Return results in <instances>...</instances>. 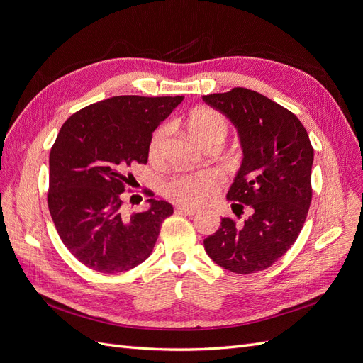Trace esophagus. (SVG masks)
Here are the masks:
<instances>
[{
    "mask_svg": "<svg viewBox=\"0 0 363 363\" xmlns=\"http://www.w3.org/2000/svg\"><path fill=\"white\" fill-rule=\"evenodd\" d=\"M175 213H180V215H188V216H192V215H195V213H199V211H196V208H192V207L177 206V207H175Z\"/></svg>",
    "mask_w": 363,
    "mask_h": 363,
    "instance_id": "1",
    "label": "esophagus"
}]
</instances>
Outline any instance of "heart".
I'll use <instances>...</instances> for the list:
<instances>
[{
  "label": "heart",
  "instance_id": "heart-1",
  "mask_svg": "<svg viewBox=\"0 0 363 363\" xmlns=\"http://www.w3.org/2000/svg\"><path fill=\"white\" fill-rule=\"evenodd\" d=\"M184 121L191 135L204 147L223 144L228 135V123L225 118L212 108H196L186 116ZM167 136L168 128L164 125L152 133L148 144V159L151 163L162 162ZM223 175L212 169L179 172L164 183L163 192L167 199L174 203L188 207H199L212 201L219 189L223 188Z\"/></svg>",
  "mask_w": 363,
  "mask_h": 363
}]
</instances>
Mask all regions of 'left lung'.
<instances>
[{
	"label": "left lung",
	"mask_w": 363,
	"mask_h": 363,
	"mask_svg": "<svg viewBox=\"0 0 363 363\" xmlns=\"http://www.w3.org/2000/svg\"><path fill=\"white\" fill-rule=\"evenodd\" d=\"M240 138L244 159L227 199L236 216L250 207L242 227L224 216L204 248L216 265L252 274L274 265L298 238L312 201L313 147L291 111L245 87L204 95Z\"/></svg>",
	"instance_id": "left-lung-1"
}]
</instances>
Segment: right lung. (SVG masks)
Wrapping results in <instances>:
<instances>
[{
  "mask_svg": "<svg viewBox=\"0 0 363 363\" xmlns=\"http://www.w3.org/2000/svg\"><path fill=\"white\" fill-rule=\"evenodd\" d=\"M182 101L180 95L112 96L62 125L50 152L48 208L65 247L89 269L130 271L155 248L172 206L142 189L150 208L127 216L124 192L136 182L131 167L148 160L152 131Z\"/></svg>",
  "mask_w": 363,
  "mask_h": 363,
  "instance_id": "add662e5",
  "label": "right lung"
}]
</instances>
